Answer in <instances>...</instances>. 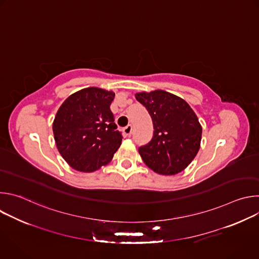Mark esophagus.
<instances>
[{"instance_id": "obj_1", "label": "esophagus", "mask_w": 259, "mask_h": 259, "mask_svg": "<svg viewBox=\"0 0 259 259\" xmlns=\"http://www.w3.org/2000/svg\"><path fill=\"white\" fill-rule=\"evenodd\" d=\"M132 126L131 125H128L127 127L124 128V134L127 136V137H130L131 134H132Z\"/></svg>"}]
</instances>
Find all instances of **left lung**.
Instances as JSON below:
<instances>
[{
  "label": "left lung",
  "mask_w": 259,
  "mask_h": 259,
  "mask_svg": "<svg viewBox=\"0 0 259 259\" xmlns=\"http://www.w3.org/2000/svg\"><path fill=\"white\" fill-rule=\"evenodd\" d=\"M135 98L149 110L154 136L139 147L143 163L161 175H175L186 169L197 156L202 126L190 104L164 90L138 92Z\"/></svg>",
  "instance_id": "8db88e82"
}]
</instances>
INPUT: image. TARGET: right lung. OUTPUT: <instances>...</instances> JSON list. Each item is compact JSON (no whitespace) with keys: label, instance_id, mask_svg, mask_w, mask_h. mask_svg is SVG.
Wrapping results in <instances>:
<instances>
[{"label":"right lung","instance_id":"obj_1","mask_svg":"<svg viewBox=\"0 0 259 259\" xmlns=\"http://www.w3.org/2000/svg\"><path fill=\"white\" fill-rule=\"evenodd\" d=\"M113 91L84 88L69 95L53 121L57 150L75 170L94 172L112 161L122 143L110 103Z\"/></svg>","mask_w":259,"mask_h":259}]
</instances>
